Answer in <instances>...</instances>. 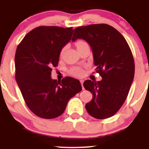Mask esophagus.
I'll return each mask as SVG.
<instances>
[{"instance_id":"esophagus-1","label":"esophagus","mask_w":149,"mask_h":149,"mask_svg":"<svg viewBox=\"0 0 149 149\" xmlns=\"http://www.w3.org/2000/svg\"><path fill=\"white\" fill-rule=\"evenodd\" d=\"M80 82L81 83V85H82V88L83 89H84V87H83V80H80Z\"/></svg>"}]
</instances>
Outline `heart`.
<instances>
[{"label": "heart", "mask_w": 149, "mask_h": 149, "mask_svg": "<svg viewBox=\"0 0 149 149\" xmlns=\"http://www.w3.org/2000/svg\"><path fill=\"white\" fill-rule=\"evenodd\" d=\"M87 45V44L86 42L83 41V40H79L76 42V46H77V49H80L81 47H83ZM64 49H63L62 50V52H61V53H60L61 56H62L63 54H64ZM83 70L79 68H73L72 70H71V73H72V74L76 75V76L81 75L83 74Z\"/></svg>", "instance_id": "obj_1"}]
</instances>
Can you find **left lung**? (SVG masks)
Returning a JSON list of instances; mask_svg holds the SVG:
<instances>
[{"mask_svg":"<svg viewBox=\"0 0 149 149\" xmlns=\"http://www.w3.org/2000/svg\"><path fill=\"white\" fill-rule=\"evenodd\" d=\"M79 38L90 45L95 72L102 78L97 82L87 80L83 83L93 95L85 109L95 119L111 117L123 104L133 82L135 65L131 49L123 35L108 24L75 28L72 40Z\"/></svg>","mask_w":149,"mask_h":149,"instance_id":"8db88e82","label":"left lung"}]
</instances>
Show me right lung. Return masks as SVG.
Segmentation results:
<instances>
[{
  "label": "right lung",
  "instance_id": "obj_1",
  "mask_svg": "<svg viewBox=\"0 0 149 149\" xmlns=\"http://www.w3.org/2000/svg\"><path fill=\"white\" fill-rule=\"evenodd\" d=\"M73 31L72 27L39 26L28 32L16 49V81L26 105L38 117H59L69 100L82 90L77 79L66 77L58 81L51 77Z\"/></svg>",
  "mask_w": 149,
  "mask_h": 149
}]
</instances>
